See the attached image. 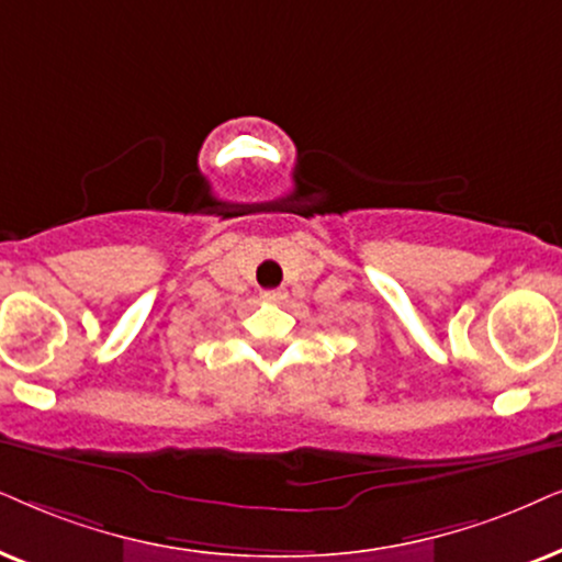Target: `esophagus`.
Masks as SVG:
<instances>
[{"label":"esophagus","mask_w":562,"mask_h":562,"mask_svg":"<svg viewBox=\"0 0 562 562\" xmlns=\"http://www.w3.org/2000/svg\"><path fill=\"white\" fill-rule=\"evenodd\" d=\"M285 297H288L285 290H265V293H261V301L265 303H282Z\"/></svg>","instance_id":"1"}]
</instances>
